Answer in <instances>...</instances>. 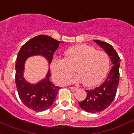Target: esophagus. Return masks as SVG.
<instances>
[{
	"label": "esophagus",
	"mask_w": 134,
	"mask_h": 134,
	"mask_svg": "<svg viewBox=\"0 0 134 134\" xmlns=\"http://www.w3.org/2000/svg\"><path fill=\"white\" fill-rule=\"evenodd\" d=\"M70 88L71 90H72V91H77L78 90L77 87H74V86H73V87H70Z\"/></svg>",
	"instance_id": "34e87169"
}]
</instances>
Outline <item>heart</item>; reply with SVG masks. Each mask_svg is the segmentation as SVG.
I'll return each instance as SVG.
<instances>
[{
	"mask_svg": "<svg viewBox=\"0 0 134 134\" xmlns=\"http://www.w3.org/2000/svg\"><path fill=\"white\" fill-rule=\"evenodd\" d=\"M109 67L110 58L107 53L85 44L68 48L64 59L54 58L51 62L53 78L62 85L69 81L74 69L77 74L71 81L94 86L105 78Z\"/></svg>",
	"mask_w": 134,
	"mask_h": 134,
	"instance_id": "1",
	"label": "heart"
}]
</instances>
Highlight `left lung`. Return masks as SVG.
<instances>
[{"label": "left lung", "mask_w": 134, "mask_h": 134, "mask_svg": "<svg viewBox=\"0 0 134 134\" xmlns=\"http://www.w3.org/2000/svg\"><path fill=\"white\" fill-rule=\"evenodd\" d=\"M94 41L108 54L113 66L103 82L96 88L86 90V99L79 103L80 108L89 113L103 111L111 105L115 97L119 81L120 58L118 53L113 46L107 42L97 40Z\"/></svg>", "instance_id": "8db88e82"}]
</instances>
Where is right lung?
<instances>
[{
    "instance_id": "right-lung-1",
    "label": "right lung",
    "mask_w": 134,
    "mask_h": 134,
    "mask_svg": "<svg viewBox=\"0 0 134 134\" xmlns=\"http://www.w3.org/2000/svg\"><path fill=\"white\" fill-rule=\"evenodd\" d=\"M59 41L46 35H40L26 42L20 49L15 64V83L19 96L26 107L35 111L47 110L52 105L60 87L49 80L50 70L46 78L36 84H31L23 77L25 62L28 58L34 55L45 57L51 64L53 55L58 48Z\"/></svg>"
}]
</instances>
